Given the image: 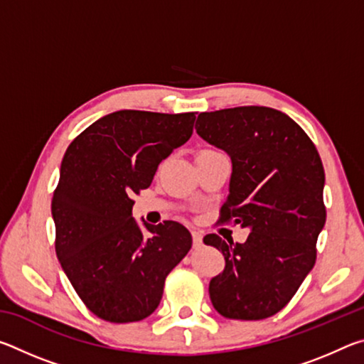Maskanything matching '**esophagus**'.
<instances>
[{"instance_id":"esophagus-1","label":"esophagus","mask_w":364,"mask_h":364,"mask_svg":"<svg viewBox=\"0 0 364 364\" xmlns=\"http://www.w3.org/2000/svg\"><path fill=\"white\" fill-rule=\"evenodd\" d=\"M193 244H194V247H200L202 245V232L200 231H193Z\"/></svg>"}]
</instances>
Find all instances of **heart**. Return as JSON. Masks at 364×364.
<instances>
[{
  "label": "heart",
  "instance_id": "b5f03b06",
  "mask_svg": "<svg viewBox=\"0 0 364 364\" xmlns=\"http://www.w3.org/2000/svg\"><path fill=\"white\" fill-rule=\"evenodd\" d=\"M205 152H215V151H205Z\"/></svg>",
  "mask_w": 364,
  "mask_h": 364
}]
</instances>
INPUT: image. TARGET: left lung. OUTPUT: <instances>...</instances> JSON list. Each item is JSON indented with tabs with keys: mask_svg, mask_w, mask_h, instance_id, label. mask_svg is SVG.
<instances>
[{
	"mask_svg": "<svg viewBox=\"0 0 364 364\" xmlns=\"http://www.w3.org/2000/svg\"><path fill=\"white\" fill-rule=\"evenodd\" d=\"M196 130L230 154V196L218 223L250 228L244 244L207 234L226 267L210 281L221 316L257 321L281 311L316 262L326 223L324 168L310 136L291 117L263 106L202 112Z\"/></svg>",
	"mask_w": 364,
	"mask_h": 364,
	"instance_id": "1",
	"label": "left lung"
}]
</instances>
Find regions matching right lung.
Listing matches in <instances>:
<instances>
[{
    "instance_id": "right-lung-1",
    "label": "right lung",
    "mask_w": 364,
    "mask_h": 364,
    "mask_svg": "<svg viewBox=\"0 0 364 364\" xmlns=\"http://www.w3.org/2000/svg\"><path fill=\"white\" fill-rule=\"evenodd\" d=\"M196 114L119 110L91 123L64 154L51 204L54 245L78 297L104 321L152 315L165 278L193 245L176 221L144 223L143 234L132 208L159 164L191 138Z\"/></svg>"
}]
</instances>
